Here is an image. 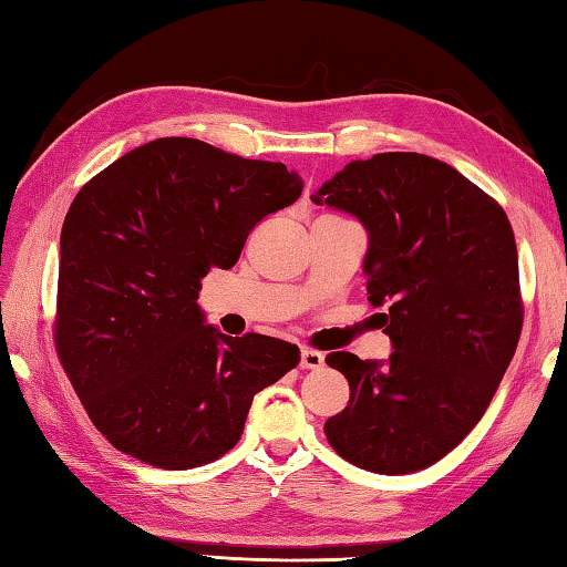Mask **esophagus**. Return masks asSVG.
<instances>
[{
	"label": "esophagus",
	"instance_id": "esophagus-1",
	"mask_svg": "<svg viewBox=\"0 0 567 567\" xmlns=\"http://www.w3.org/2000/svg\"><path fill=\"white\" fill-rule=\"evenodd\" d=\"M326 355L320 350H313V348H301V368H308V370H318L320 365H323Z\"/></svg>",
	"mask_w": 567,
	"mask_h": 567
}]
</instances>
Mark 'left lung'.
Masks as SVG:
<instances>
[{
	"label": "left lung",
	"mask_w": 567,
	"mask_h": 567,
	"mask_svg": "<svg viewBox=\"0 0 567 567\" xmlns=\"http://www.w3.org/2000/svg\"><path fill=\"white\" fill-rule=\"evenodd\" d=\"M368 229V298L392 340L388 362L330 352L350 384L326 436L350 464L412 474L482 420L514 358L523 303L506 212L442 159H352L313 195Z\"/></svg>",
	"instance_id": "left-lung-1"
}]
</instances>
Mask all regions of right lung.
Wrapping results in <instances>:
<instances>
[{
	"label": "right lung",
	"mask_w": 567,
	"mask_h": 567,
	"mask_svg": "<svg viewBox=\"0 0 567 567\" xmlns=\"http://www.w3.org/2000/svg\"><path fill=\"white\" fill-rule=\"evenodd\" d=\"M284 163L159 137L85 183L61 229L56 350L117 452L179 472L239 442L256 392L301 360L293 343L205 326L209 269H231L249 231L301 197Z\"/></svg>",
	"instance_id": "1"
}]
</instances>
